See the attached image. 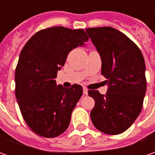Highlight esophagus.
<instances>
[{"label":"esophagus","mask_w":155,"mask_h":155,"mask_svg":"<svg viewBox=\"0 0 155 155\" xmlns=\"http://www.w3.org/2000/svg\"><path fill=\"white\" fill-rule=\"evenodd\" d=\"M83 91H84V95H88V90H87L86 88H84Z\"/></svg>","instance_id":"1"}]
</instances>
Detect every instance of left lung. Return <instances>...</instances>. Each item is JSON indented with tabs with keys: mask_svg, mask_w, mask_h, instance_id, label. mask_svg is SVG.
I'll list each match as a JSON object with an SVG mask.
<instances>
[{
	"mask_svg": "<svg viewBox=\"0 0 155 155\" xmlns=\"http://www.w3.org/2000/svg\"><path fill=\"white\" fill-rule=\"evenodd\" d=\"M102 60L101 74L108 91H89L95 100L91 111L93 125L107 134L126 131L140 115L147 89L145 61L139 47L110 27L85 29Z\"/></svg>",
	"mask_w": 155,
	"mask_h": 155,
	"instance_id": "left-lung-1",
	"label": "left lung"
}]
</instances>
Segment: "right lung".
<instances>
[{
	"mask_svg": "<svg viewBox=\"0 0 155 155\" xmlns=\"http://www.w3.org/2000/svg\"><path fill=\"white\" fill-rule=\"evenodd\" d=\"M88 39L83 29L53 27L35 33L21 50L15 70V96L25 122L35 134L52 138L69 127L83 88L57 85L55 78L69 52Z\"/></svg>",
	"mask_w": 155,
	"mask_h": 155,
	"instance_id": "obj_1",
	"label": "right lung"
}]
</instances>
